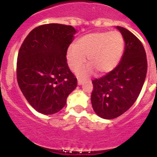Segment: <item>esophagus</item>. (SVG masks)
Segmentation results:
<instances>
[{
    "mask_svg": "<svg viewBox=\"0 0 157 157\" xmlns=\"http://www.w3.org/2000/svg\"><path fill=\"white\" fill-rule=\"evenodd\" d=\"M78 85H83V80H81V79H79V80H78Z\"/></svg>",
    "mask_w": 157,
    "mask_h": 157,
    "instance_id": "34e87169",
    "label": "esophagus"
}]
</instances>
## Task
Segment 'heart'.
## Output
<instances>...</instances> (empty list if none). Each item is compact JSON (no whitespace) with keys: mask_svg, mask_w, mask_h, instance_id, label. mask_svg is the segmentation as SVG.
I'll return each instance as SVG.
<instances>
[{"mask_svg":"<svg viewBox=\"0 0 157 157\" xmlns=\"http://www.w3.org/2000/svg\"><path fill=\"white\" fill-rule=\"evenodd\" d=\"M124 48V38L117 30L94 32L79 38L74 45L67 48L66 56L70 68L75 72L85 64L88 56L91 63L78 72L79 76H86L96 68L101 73H107L118 66Z\"/></svg>","mask_w":157,"mask_h":157,"instance_id":"heart-1","label":"heart"}]
</instances>
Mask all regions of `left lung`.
Here are the masks:
<instances>
[{
	"label": "left lung",
	"mask_w": 157,
	"mask_h": 157,
	"mask_svg": "<svg viewBox=\"0 0 157 157\" xmlns=\"http://www.w3.org/2000/svg\"><path fill=\"white\" fill-rule=\"evenodd\" d=\"M116 28L124 38V53L113 71L93 81L92 106L105 119L117 118L132 107L140 94L147 69L146 52L141 42L127 29Z\"/></svg>",
	"instance_id": "1"
}]
</instances>
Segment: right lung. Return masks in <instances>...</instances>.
I'll list each match as a JSON object with an SVG mask.
<instances>
[{
    "instance_id": "right-lung-1",
    "label": "right lung",
    "mask_w": 157,
    "mask_h": 157,
    "mask_svg": "<svg viewBox=\"0 0 157 157\" xmlns=\"http://www.w3.org/2000/svg\"><path fill=\"white\" fill-rule=\"evenodd\" d=\"M76 30L51 23L29 33L19 49L17 79L24 97L35 110L54 114L65 105L77 80L67 63V48Z\"/></svg>"
}]
</instances>
